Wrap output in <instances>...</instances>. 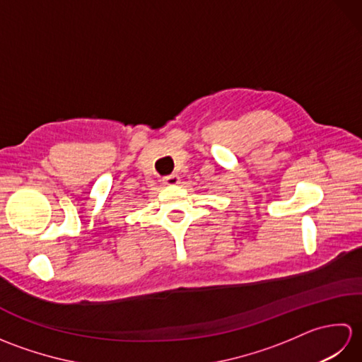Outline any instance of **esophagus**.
Segmentation results:
<instances>
[{
	"mask_svg": "<svg viewBox=\"0 0 362 362\" xmlns=\"http://www.w3.org/2000/svg\"><path fill=\"white\" fill-rule=\"evenodd\" d=\"M161 182H163L165 185H177V183L180 182V179L177 174H169V175H165L163 179H161Z\"/></svg>",
	"mask_w": 362,
	"mask_h": 362,
	"instance_id": "34e87169",
	"label": "esophagus"
}]
</instances>
